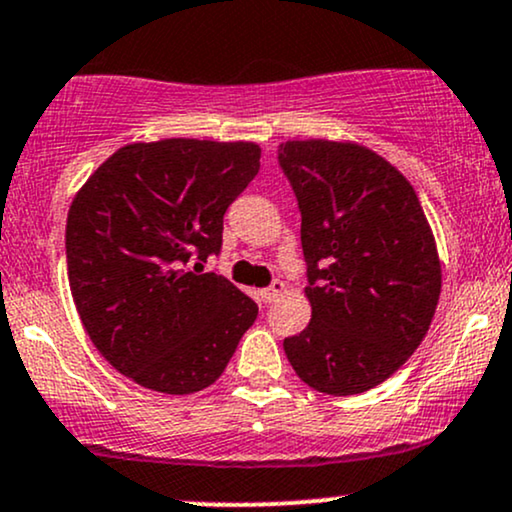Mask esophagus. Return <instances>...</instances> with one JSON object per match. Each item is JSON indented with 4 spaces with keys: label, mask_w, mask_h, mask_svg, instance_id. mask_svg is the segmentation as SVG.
<instances>
[{
    "label": "esophagus",
    "mask_w": 512,
    "mask_h": 512,
    "mask_svg": "<svg viewBox=\"0 0 512 512\" xmlns=\"http://www.w3.org/2000/svg\"><path fill=\"white\" fill-rule=\"evenodd\" d=\"M284 289H286V286H284V281H279V279H276V281H272V286H269V289H264V291H260L262 301H264V303H274V301H276V298H279V296H281V293H284Z\"/></svg>",
    "instance_id": "34e87169"
}]
</instances>
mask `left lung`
<instances>
[{
	"instance_id": "left-lung-1",
	"label": "left lung",
	"mask_w": 512,
	"mask_h": 512,
	"mask_svg": "<svg viewBox=\"0 0 512 512\" xmlns=\"http://www.w3.org/2000/svg\"><path fill=\"white\" fill-rule=\"evenodd\" d=\"M279 163L301 209L313 310L284 339L286 358L317 392L361 395L407 363L436 315L431 223L411 182L363 144L291 139Z\"/></svg>"
}]
</instances>
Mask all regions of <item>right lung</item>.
Listing matches in <instances>:
<instances>
[{
	"mask_svg": "<svg viewBox=\"0 0 512 512\" xmlns=\"http://www.w3.org/2000/svg\"><path fill=\"white\" fill-rule=\"evenodd\" d=\"M255 142L158 139L117 149L67 214L69 289L105 361L146 390L219 380L257 305L187 262L219 252L223 214L260 170Z\"/></svg>",
	"mask_w": 512,
	"mask_h": 512,
	"instance_id": "add662e5",
	"label": "right lung"
}]
</instances>
